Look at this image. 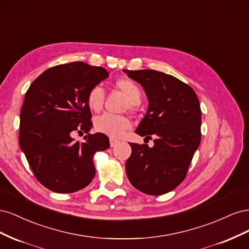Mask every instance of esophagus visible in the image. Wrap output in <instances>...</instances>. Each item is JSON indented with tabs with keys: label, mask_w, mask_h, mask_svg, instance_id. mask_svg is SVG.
I'll return each mask as SVG.
<instances>
[{
	"label": "esophagus",
	"mask_w": 249,
	"mask_h": 249,
	"mask_svg": "<svg viewBox=\"0 0 249 249\" xmlns=\"http://www.w3.org/2000/svg\"><path fill=\"white\" fill-rule=\"evenodd\" d=\"M118 143H119V141L116 140V139H113V138L110 139V145H111V147L116 146V145L118 144Z\"/></svg>",
	"instance_id": "esophagus-1"
}]
</instances>
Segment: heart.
<instances>
[{
    "instance_id": "b5f03b06",
    "label": "heart",
    "mask_w": 249,
    "mask_h": 249,
    "mask_svg": "<svg viewBox=\"0 0 249 249\" xmlns=\"http://www.w3.org/2000/svg\"><path fill=\"white\" fill-rule=\"evenodd\" d=\"M116 86L123 90L130 100L131 105H136L141 101V89L136 82L124 78L116 81ZM105 101V90L102 86L96 85L89 90L87 94V104L92 111H100ZM94 126L96 131L103 133L111 138H120L131 126L129 118L119 115L105 113L95 119Z\"/></svg>"
}]
</instances>
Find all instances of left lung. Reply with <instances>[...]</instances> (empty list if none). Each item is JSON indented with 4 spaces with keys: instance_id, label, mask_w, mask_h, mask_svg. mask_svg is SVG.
<instances>
[{
    "instance_id": "left-lung-1",
    "label": "left lung",
    "mask_w": 249,
    "mask_h": 249,
    "mask_svg": "<svg viewBox=\"0 0 249 249\" xmlns=\"http://www.w3.org/2000/svg\"><path fill=\"white\" fill-rule=\"evenodd\" d=\"M148 100L145 116L136 133L154 138V146L130 143L125 162L131 184L149 195L167 193L183 182L200 143L201 111L196 93L184 82L153 70L127 71Z\"/></svg>"
}]
</instances>
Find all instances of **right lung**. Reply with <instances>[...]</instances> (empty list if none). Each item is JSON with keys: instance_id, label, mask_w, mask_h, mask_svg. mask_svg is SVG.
<instances>
[{"instance_id": "1", "label": "right lung", "mask_w": 249, "mask_h": 249, "mask_svg": "<svg viewBox=\"0 0 249 249\" xmlns=\"http://www.w3.org/2000/svg\"><path fill=\"white\" fill-rule=\"evenodd\" d=\"M109 76L101 66L84 62L57 65L44 71L26 92L19 116V146L35 178L57 193H72L94 178L93 156L110 146L105 134H87L92 115L89 90Z\"/></svg>"}]
</instances>
